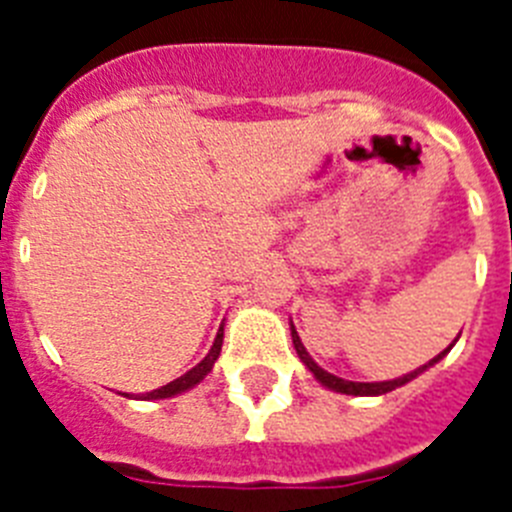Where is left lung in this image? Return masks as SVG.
Instances as JSON below:
<instances>
[{
    "label": "left lung",
    "instance_id": "8db88e82",
    "mask_svg": "<svg viewBox=\"0 0 512 512\" xmlns=\"http://www.w3.org/2000/svg\"><path fill=\"white\" fill-rule=\"evenodd\" d=\"M289 330H292V343H295V351H297V356H300V361H302V364H305L307 369H310V374H312V377L318 379V382L323 384L325 390H330V392H338V395H354V397H377V395H387V392L397 390V387H402V384L413 382L415 377H420V374H423V372H428V369H431V366H436L438 361H441L443 356L449 354L451 348H454V343L459 341V338H456V341L451 343V346H446V348H443L441 354H438V356H433V359L428 361V364L418 366V369H413V372H408V374H402V377H397V379H387V382H351V379H341V377H336V374L325 372L323 366H318V361H315V359H312L310 354H307V348L302 346L300 336H297L295 325H289Z\"/></svg>",
    "mask_w": 512,
    "mask_h": 512
}]
</instances>
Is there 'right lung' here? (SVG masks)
Instances as JSON below:
<instances>
[{
  "instance_id": "1",
  "label": "right lung",
  "mask_w": 512,
  "mask_h": 512,
  "mask_svg": "<svg viewBox=\"0 0 512 512\" xmlns=\"http://www.w3.org/2000/svg\"><path fill=\"white\" fill-rule=\"evenodd\" d=\"M223 330H225L223 323H220V330H217V336L215 341H212L207 356L200 361V364L192 366L187 374H182V377L174 379V382L164 384V387H158V390L146 392V395H128V392H125V397H128V400H169V397L182 395V392H189L192 387H197V384L212 372V366H215L217 356H220V348H223Z\"/></svg>"
}]
</instances>
